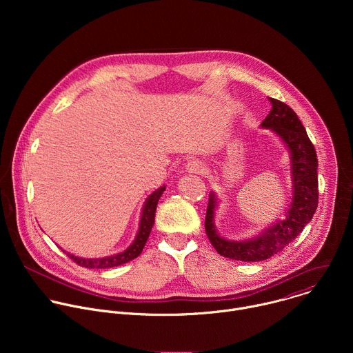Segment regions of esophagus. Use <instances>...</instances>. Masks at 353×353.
<instances>
[{
	"label": "esophagus",
	"mask_w": 353,
	"mask_h": 353,
	"mask_svg": "<svg viewBox=\"0 0 353 353\" xmlns=\"http://www.w3.org/2000/svg\"><path fill=\"white\" fill-rule=\"evenodd\" d=\"M185 169H187V172H190V173H199V172H203V163H201V162L196 161V159H192V161H190V162L185 165Z\"/></svg>",
	"instance_id": "1"
}]
</instances>
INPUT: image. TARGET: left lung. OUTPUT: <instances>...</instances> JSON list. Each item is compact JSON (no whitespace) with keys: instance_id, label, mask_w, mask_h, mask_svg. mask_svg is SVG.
Here are the masks:
<instances>
[{"instance_id":"1","label":"left lung","mask_w":353,"mask_h":353,"mask_svg":"<svg viewBox=\"0 0 353 353\" xmlns=\"http://www.w3.org/2000/svg\"><path fill=\"white\" fill-rule=\"evenodd\" d=\"M272 109L261 123L263 128H271L285 143L290 154V172L293 184V196L286 218L276 221L260 236L248 240H228L216 232L215 208L218 199L210 192L205 216L207 236L218 251V254L239 261H263L278 254L279 251L293 241L305 226L313 219L319 204V179H317V154L314 145L299 120L297 114L283 102L270 97Z\"/></svg>"}]
</instances>
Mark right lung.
I'll return each mask as SVG.
<instances>
[{"label": "right lung", "instance_id": "1", "mask_svg": "<svg viewBox=\"0 0 353 353\" xmlns=\"http://www.w3.org/2000/svg\"><path fill=\"white\" fill-rule=\"evenodd\" d=\"M165 188L166 187L158 188L157 191H154L146 198L145 205L142 208L139 229L137 232L135 240L131 243V245L128 248L121 251V253L110 256V257H103V259H82V257H75L74 254H70V253H67V256L81 267L99 268V270L119 267V265H123V264L137 259L142 253V248L150 234V230H152V226L155 223V212H157L158 201L162 196Z\"/></svg>", "mask_w": 353, "mask_h": 353}]
</instances>
